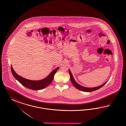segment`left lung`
I'll return each mask as SVG.
<instances>
[{"instance_id": "obj_1", "label": "left lung", "mask_w": 126, "mask_h": 126, "mask_svg": "<svg viewBox=\"0 0 126 126\" xmlns=\"http://www.w3.org/2000/svg\"><path fill=\"white\" fill-rule=\"evenodd\" d=\"M69 75H70V80H71V81L72 82L73 85L75 87H76L77 89H79V90H80L82 91H84V92H92V91H94L96 90H97V89H100L101 88H102V87H103V86L108 81H107L105 82V83H104L103 84H102L101 85L99 86L96 87H93V88L85 87H83V86H82L79 84L78 83H77V82H76V81L75 80V79H74V77H73L72 74L71 72L70 69H69Z\"/></svg>"}]
</instances>
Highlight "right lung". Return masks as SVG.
Masks as SVG:
<instances>
[{
    "mask_svg": "<svg viewBox=\"0 0 126 126\" xmlns=\"http://www.w3.org/2000/svg\"><path fill=\"white\" fill-rule=\"evenodd\" d=\"M59 67L54 69L49 75L44 79L40 80H31L25 79L17 75L11 65V71L14 78L19 81L22 85L29 89L32 90H40L43 89L49 85L53 80L54 75L56 73L57 70L59 69Z\"/></svg>",
    "mask_w": 126,
    "mask_h": 126,
    "instance_id": "add662e5",
    "label": "right lung"
}]
</instances>
